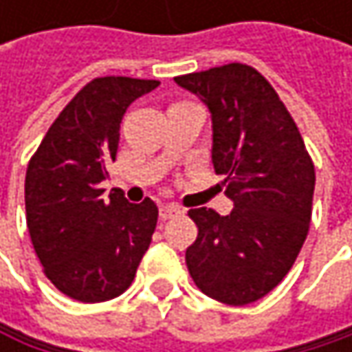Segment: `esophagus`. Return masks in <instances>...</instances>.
<instances>
[{"label": "esophagus", "instance_id": "34e87169", "mask_svg": "<svg viewBox=\"0 0 352 352\" xmlns=\"http://www.w3.org/2000/svg\"><path fill=\"white\" fill-rule=\"evenodd\" d=\"M179 214H183V210L179 206H173V204H167V206H161V220H171Z\"/></svg>", "mask_w": 352, "mask_h": 352}]
</instances>
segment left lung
<instances>
[{
	"instance_id": "1",
	"label": "left lung",
	"mask_w": 352,
	"mask_h": 352,
	"mask_svg": "<svg viewBox=\"0 0 352 352\" xmlns=\"http://www.w3.org/2000/svg\"><path fill=\"white\" fill-rule=\"evenodd\" d=\"M212 113V163L234 210H189L197 226L185 263L195 285L228 306L265 298L308 236L316 173L304 138L271 83L230 63L175 77Z\"/></svg>"
}]
</instances>
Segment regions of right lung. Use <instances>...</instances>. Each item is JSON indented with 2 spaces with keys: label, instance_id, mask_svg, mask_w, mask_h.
Listing matches in <instances>:
<instances>
[{
  "label": "right lung",
  "instance_id": "add662e5",
  "mask_svg": "<svg viewBox=\"0 0 352 352\" xmlns=\"http://www.w3.org/2000/svg\"><path fill=\"white\" fill-rule=\"evenodd\" d=\"M153 79L98 77L48 128L26 171V222L44 275L65 296L98 304L124 294L148 250L159 208L130 204L102 181L116 161L128 106Z\"/></svg>",
  "mask_w": 352,
  "mask_h": 352
}]
</instances>
